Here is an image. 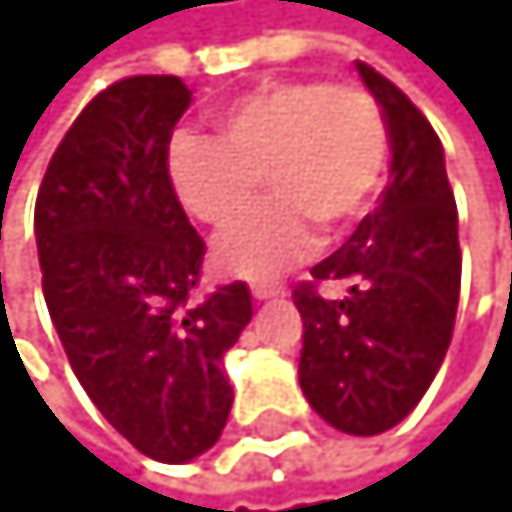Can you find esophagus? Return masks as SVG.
Here are the masks:
<instances>
[{
	"label": "esophagus",
	"mask_w": 512,
	"mask_h": 512,
	"mask_svg": "<svg viewBox=\"0 0 512 512\" xmlns=\"http://www.w3.org/2000/svg\"><path fill=\"white\" fill-rule=\"evenodd\" d=\"M282 295H285V285H278V282H256L253 285L256 301H269V298H282Z\"/></svg>",
	"instance_id": "1"
}]
</instances>
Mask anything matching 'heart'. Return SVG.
I'll list each match as a JSON object with an SVG mask.
<instances>
[{"label": "heart", "mask_w": 512, "mask_h": 512, "mask_svg": "<svg viewBox=\"0 0 512 512\" xmlns=\"http://www.w3.org/2000/svg\"><path fill=\"white\" fill-rule=\"evenodd\" d=\"M217 140L182 137L169 182L201 224L227 227L255 204L261 176L276 201L214 246L217 269L262 278L311 253L317 227L356 230L385 189L388 127L375 99L323 79H272L237 95L214 118Z\"/></svg>", "instance_id": "1"}]
</instances>
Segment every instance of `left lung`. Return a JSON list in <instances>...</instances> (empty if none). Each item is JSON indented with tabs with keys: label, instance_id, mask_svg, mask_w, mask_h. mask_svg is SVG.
Returning <instances> with one entry per match:
<instances>
[{
	"label": "left lung",
	"instance_id": "1",
	"mask_svg": "<svg viewBox=\"0 0 512 512\" xmlns=\"http://www.w3.org/2000/svg\"><path fill=\"white\" fill-rule=\"evenodd\" d=\"M356 70L391 137V185L340 250L295 288L304 323L301 391L333 430L378 436L433 385L452 343L462 250L458 211L436 131L372 66ZM320 281L344 285L323 299Z\"/></svg>",
	"mask_w": 512,
	"mask_h": 512
}]
</instances>
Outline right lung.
Wrapping results in <instances>:
<instances>
[{
	"mask_svg": "<svg viewBox=\"0 0 512 512\" xmlns=\"http://www.w3.org/2000/svg\"><path fill=\"white\" fill-rule=\"evenodd\" d=\"M192 105L179 76H131L82 108L34 208L44 301L79 385L137 452H208L230 417L227 349L253 317L243 282L189 304L205 240L169 182V137Z\"/></svg>",
	"mask_w": 512,
	"mask_h": 512,
	"instance_id": "add662e5",
	"label": "right lung"
}]
</instances>
